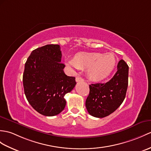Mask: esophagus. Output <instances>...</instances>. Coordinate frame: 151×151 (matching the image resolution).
<instances>
[{
	"label": "esophagus",
	"mask_w": 151,
	"mask_h": 151,
	"mask_svg": "<svg viewBox=\"0 0 151 151\" xmlns=\"http://www.w3.org/2000/svg\"><path fill=\"white\" fill-rule=\"evenodd\" d=\"M83 80L82 78H80V77H76V82H83Z\"/></svg>",
	"instance_id": "1"
}]
</instances>
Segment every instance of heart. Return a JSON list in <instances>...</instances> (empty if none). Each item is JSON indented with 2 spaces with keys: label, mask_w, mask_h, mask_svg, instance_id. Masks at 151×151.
<instances>
[{
  "label": "heart",
  "mask_w": 151,
  "mask_h": 151,
  "mask_svg": "<svg viewBox=\"0 0 151 151\" xmlns=\"http://www.w3.org/2000/svg\"><path fill=\"white\" fill-rule=\"evenodd\" d=\"M116 62V57L112 52H80L75 55L73 60L66 61V64L75 70L87 69L89 78L99 82L113 73Z\"/></svg>",
  "instance_id": "obj_1"
}]
</instances>
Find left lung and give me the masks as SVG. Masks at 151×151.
Listing matches in <instances>:
<instances>
[{"instance_id": "1", "label": "left lung", "mask_w": 151, "mask_h": 151, "mask_svg": "<svg viewBox=\"0 0 151 151\" xmlns=\"http://www.w3.org/2000/svg\"><path fill=\"white\" fill-rule=\"evenodd\" d=\"M128 75L129 66L121 60L116 73L109 81L89 85V94L86 101L88 113L94 117L104 118L116 110L125 98Z\"/></svg>"}]
</instances>
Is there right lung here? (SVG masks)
Listing matches in <instances>:
<instances>
[{"label": "right lung", "instance_id": "right-lung-1", "mask_svg": "<svg viewBox=\"0 0 151 151\" xmlns=\"http://www.w3.org/2000/svg\"><path fill=\"white\" fill-rule=\"evenodd\" d=\"M58 44H49L31 52L24 66L23 86L28 102L40 114L52 116L64 109L65 94L76 85L75 78L64 72Z\"/></svg>", "mask_w": 151, "mask_h": 151}]
</instances>
